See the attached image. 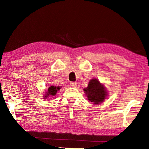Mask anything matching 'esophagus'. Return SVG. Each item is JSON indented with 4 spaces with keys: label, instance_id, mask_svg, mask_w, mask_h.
<instances>
[{
    "label": "esophagus",
    "instance_id": "34e87169",
    "mask_svg": "<svg viewBox=\"0 0 149 149\" xmlns=\"http://www.w3.org/2000/svg\"><path fill=\"white\" fill-rule=\"evenodd\" d=\"M77 82H70V86L72 87H77Z\"/></svg>",
    "mask_w": 149,
    "mask_h": 149
}]
</instances>
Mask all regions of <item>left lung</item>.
Instances as JSON below:
<instances>
[{
    "label": "left lung",
    "mask_w": 149,
    "mask_h": 149,
    "mask_svg": "<svg viewBox=\"0 0 149 149\" xmlns=\"http://www.w3.org/2000/svg\"><path fill=\"white\" fill-rule=\"evenodd\" d=\"M88 100L95 104H99L104 100L107 96V91L97 79H92L88 87L84 89Z\"/></svg>",
    "instance_id": "obj_1"
}]
</instances>
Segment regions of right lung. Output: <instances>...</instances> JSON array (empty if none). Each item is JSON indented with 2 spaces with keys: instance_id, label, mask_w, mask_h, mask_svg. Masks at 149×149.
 <instances>
[{
  "instance_id": "right-lung-1",
  "label": "right lung",
  "mask_w": 149,
  "mask_h": 149,
  "mask_svg": "<svg viewBox=\"0 0 149 149\" xmlns=\"http://www.w3.org/2000/svg\"><path fill=\"white\" fill-rule=\"evenodd\" d=\"M61 89L60 87H56V86H50L49 88L48 91L45 92V97L44 98H48L49 97H51L52 96H54L55 95H56L57 92L58 91H59Z\"/></svg>"
}]
</instances>
